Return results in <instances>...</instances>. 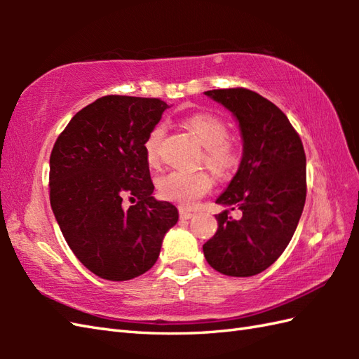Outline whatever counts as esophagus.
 Returning <instances> with one entry per match:
<instances>
[{
	"label": "esophagus",
	"instance_id": "esophagus-1",
	"mask_svg": "<svg viewBox=\"0 0 359 359\" xmlns=\"http://www.w3.org/2000/svg\"><path fill=\"white\" fill-rule=\"evenodd\" d=\"M179 215H180V219H191L193 216H194V212L193 211H189V210H185V208H180L179 210Z\"/></svg>",
	"mask_w": 359,
	"mask_h": 359
}]
</instances>
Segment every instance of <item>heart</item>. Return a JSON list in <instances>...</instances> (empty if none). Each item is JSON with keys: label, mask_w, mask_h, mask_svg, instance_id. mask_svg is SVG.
<instances>
[{"label": "heart", "mask_w": 359, "mask_h": 359, "mask_svg": "<svg viewBox=\"0 0 359 359\" xmlns=\"http://www.w3.org/2000/svg\"><path fill=\"white\" fill-rule=\"evenodd\" d=\"M185 125L191 129L205 148L203 162L211 171L219 175H230L241 162V151L228 137L226 121L210 112L193 114L185 118ZM166 133L163 123H158L148 133L143 143V152L147 163L154 166L158 162V148ZM212 187V180L207 172L171 171L157 179V191L160 197L180 205H193L207 194Z\"/></svg>", "instance_id": "1"}]
</instances>
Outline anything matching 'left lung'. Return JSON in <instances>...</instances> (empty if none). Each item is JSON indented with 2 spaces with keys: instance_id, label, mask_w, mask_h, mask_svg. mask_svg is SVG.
Here are the masks:
<instances>
[{
  "instance_id": "8db88e82",
  "label": "left lung",
  "mask_w": 359,
  "mask_h": 359,
  "mask_svg": "<svg viewBox=\"0 0 359 359\" xmlns=\"http://www.w3.org/2000/svg\"><path fill=\"white\" fill-rule=\"evenodd\" d=\"M236 117L242 160L216 203L228 207L217 231L203 245L216 271L248 278L269 269L292 241L307 194L306 152L287 116L276 104L245 88L207 90ZM239 208L241 219L229 211Z\"/></svg>"
}]
</instances>
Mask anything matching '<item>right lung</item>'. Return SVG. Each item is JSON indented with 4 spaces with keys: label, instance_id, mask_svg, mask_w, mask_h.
I'll list each match as a JSON object with an SVG mask.
<instances>
[{
    "label": "right lung",
    "instance_id": "1",
    "mask_svg": "<svg viewBox=\"0 0 359 359\" xmlns=\"http://www.w3.org/2000/svg\"><path fill=\"white\" fill-rule=\"evenodd\" d=\"M168 104L104 95L79 111L50 152V207L67 245L97 276L129 280L156 264L179 211L152 197L143 143ZM129 198L136 203L125 209Z\"/></svg>",
    "mask_w": 359,
    "mask_h": 359
}]
</instances>
